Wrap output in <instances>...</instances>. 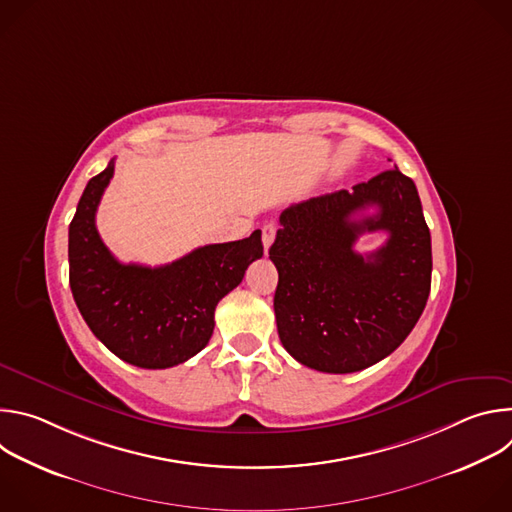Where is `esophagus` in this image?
<instances>
[{"instance_id": "34e87169", "label": "esophagus", "mask_w": 512, "mask_h": 512, "mask_svg": "<svg viewBox=\"0 0 512 512\" xmlns=\"http://www.w3.org/2000/svg\"><path fill=\"white\" fill-rule=\"evenodd\" d=\"M273 239H275V225H273V223H265V225L261 227V241H263L265 253H267V249L271 247Z\"/></svg>"}]
</instances>
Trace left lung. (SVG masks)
<instances>
[{
    "label": "left lung",
    "instance_id": "8db88e82",
    "mask_svg": "<svg viewBox=\"0 0 512 512\" xmlns=\"http://www.w3.org/2000/svg\"><path fill=\"white\" fill-rule=\"evenodd\" d=\"M377 205L371 217L356 219ZM269 249L283 348L322 373H356L389 356L417 324L431 287V237L411 178L385 170L369 182L289 206ZM390 239L369 256L364 232Z\"/></svg>",
    "mask_w": 512,
    "mask_h": 512
}]
</instances>
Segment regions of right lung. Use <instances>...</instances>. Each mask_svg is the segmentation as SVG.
Here are the masks:
<instances>
[{
	"label": "right lung",
	"instance_id": "obj_1",
	"mask_svg": "<svg viewBox=\"0 0 512 512\" xmlns=\"http://www.w3.org/2000/svg\"><path fill=\"white\" fill-rule=\"evenodd\" d=\"M113 170L111 160L89 180L68 227L72 298L115 356L141 369H170L208 344L216 304L263 257L261 231L243 241L198 247L168 265H125L111 255L95 225Z\"/></svg>",
	"mask_w": 512,
	"mask_h": 512
}]
</instances>
